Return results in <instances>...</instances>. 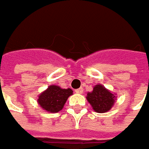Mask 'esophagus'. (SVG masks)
Segmentation results:
<instances>
[{
    "instance_id": "34e87169",
    "label": "esophagus",
    "mask_w": 149,
    "mask_h": 149,
    "mask_svg": "<svg viewBox=\"0 0 149 149\" xmlns=\"http://www.w3.org/2000/svg\"><path fill=\"white\" fill-rule=\"evenodd\" d=\"M75 92H76V93H82V92H83V88H82V87H80V88H79V89H76V90H75Z\"/></svg>"
}]
</instances>
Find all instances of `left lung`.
I'll list each match as a JSON object with an SVG mask.
<instances>
[{"mask_svg": "<svg viewBox=\"0 0 149 149\" xmlns=\"http://www.w3.org/2000/svg\"><path fill=\"white\" fill-rule=\"evenodd\" d=\"M86 98L95 111L105 113L113 105L115 96L102 85H97L91 92L87 93Z\"/></svg>", "mask_w": 149, "mask_h": 149, "instance_id": "left-lung-1", "label": "left lung"}]
</instances>
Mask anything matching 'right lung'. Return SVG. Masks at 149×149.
<instances>
[{"label":"right lung","mask_w":149,"mask_h":149,"mask_svg":"<svg viewBox=\"0 0 149 149\" xmlns=\"http://www.w3.org/2000/svg\"><path fill=\"white\" fill-rule=\"evenodd\" d=\"M73 94L70 88L62 89L58 86H50L43 91L38 98L40 106L51 113H58L64 106L68 97Z\"/></svg>","instance_id":"obj_1"}]
</instances>
